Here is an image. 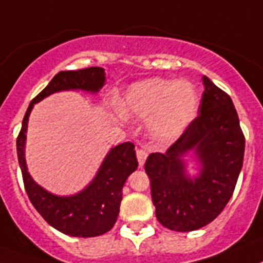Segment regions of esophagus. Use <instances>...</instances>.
<instances>
[{"mask_svg":"<svg viewBox=\"0 0 263 263\" xmlns=\"http://www.w3.org/2000/svg\"><path fill=\"white\" fill-rule=\"evenodd\" d=\"M146 157H147V152L145 151V149H137V160H138L140 166H144Z\"/></svg>","mask_w":263,"mask_h":263,"instance_id":"obj_1","label":"esophagus"}]
</instances>
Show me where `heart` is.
Listing matches in <instances>:
<instances>
[{
    "instance_id": "b5f03b06",
    "label": "heart",
    "mask_w": 263,
    "mask_h": 263,
    "mask_svg": "<svg viewBox=\"0 0 263 263\" xmlns=\"http://www.w3.org/2000/svg\"><path fill=\"white\" fill-rule=\"evenodd\" d=\"M127 118L147 119L152 138L160 144L175 141L196 117L197 95L186 82L149 78L133 83L118 103Z\"/></svg>"
}]
</instances>
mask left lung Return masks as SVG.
Masks as SVG:
<instances>
[{
	"label": "left lung",
	"mask_w": 263,
	"mask_h": 263,
	"mask_svg": "<svg viewBox=\"0 0 263 263\" xmlns=\"http://www.w3.org/2000/svg\"><path fill=\"white\" fill-rule=\"evenodd\" d=\"M203 84L199 116L165 153H152L145 162L156 218L180 233L204 227L224 210L243 165L245 136L233 101L207 77ZM188 151L202 166L195 178L185 173Z\"/></svg>",
	"instance_id": "left-lung-1"
}]
</instances>
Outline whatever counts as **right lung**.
<instances>
[{"label":"right lung","instance_id":"add662e5","mask_svg":"<svg viewBox=\"0 0 263 263\" xmlns=\"http://www.w3.org/2000/svg\"><path fill=\"white\" fill-rule=\"evenodd\" d=\"M105 69L101 67L60 71L48 86L32 99L17 137V157L23 173L28 197L39 214L60 233L71 236L90 238L107 233L116 224L126 179L138 166L134 144L123 142L108 152L92 181L72 196H58L34 183L25 162V140L29 114L34 103L45 97L67 90H83L97 94L105 84Z\"/></svg>","mask_w":263,"mask_h":263}]
</instances>
